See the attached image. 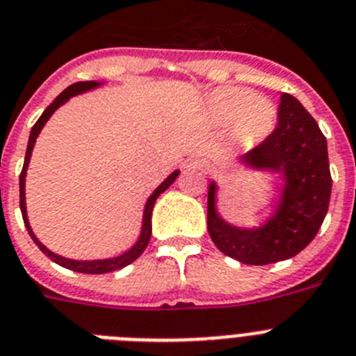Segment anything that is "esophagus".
I'll return each mask as SVG.
<instances>
[{"mask_svg": "<svg viewBox=\"0 0 356 356\" xmlns=\"http://www.w3.org/2000/svg\"><path fill=\"white\" fill-rule=\"evenodd\" d=\"M188 166L193 170H199V172H208V170H210V163L206 159H193Z\"/></svg>", "mask_w": 356, "mask_h": 356, "instance_id": "obj_1", "label": "esophagus"}]
</instances>
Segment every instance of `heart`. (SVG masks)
<instances>
[{
    "label": "heart",
    "mask_w": 356,
    "mask_h": 356,
    "mask_svg": "<svg viewBox=\"0 0 356 356\" xmlns=\"http://www.w3.org/2000/svg\"><path fill=\"white\" fill-rule=\"evenodd\" d=\"M211 113L222 124L235 122L237 136L248 143H257L271 132L277 110L268 99L255 97L244 88H222L211 99Z\"/></svg>",
    "instance_id": "b5f03b06"
}]
</instances>
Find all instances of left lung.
I'll return each mask as SVG.
<instances>
[{"label": "left lung", "instance_id": "1", "mask_svg": "<svg viewBox=\"0 0 356 356\" xmlns=\"http://www.w3.org/2000/svg\"><path fill=\"white\" fill-rule=\"evenodd\" d=\"M241 163L282 173L277 210L261 228L232 226L215 210V183L208 190V232L224 255L243 264L264 266L291 259L315 238L327 213L331 173L324 134L293 95L282 94L279 122Z\"/></svg>", "mask_w": 356, "mask_h": 356}]
</instances>
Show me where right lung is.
Returning <instances> with one entry per match:
<instances>
[{
  "mask_svg": "<svg viewBox=\"0 0 356 356\" xmlns=\"http://www.w3.org/2000/svg\"><path fill=\"white\" fill-rule=\"evenodd\" d=\"M97 85H99V83H95V81L74 83V85L68 86L67 90H63L61 94H59L58 97H56V99H54L52 103H50L49 106L44 108V112L41 113V118L35 121V124L32 127V130H31L29 146H26V154H25V163H23V170H21V175H19V208H21V215H23V222H25L26 232H29V235L32 237V241H34L41 252L49 257V259H52L56 264L63 266V268H67V270L77 271V273H88V275H101V273H108V271L121 270V268H124V266L132 264L137 257L145 252L146 246H148V243H150L152 210H154L155 201H157V197H159L161 193H163L164 190H166V188H168L179 175V172L175 170V172H173L172 175H168V179H164L163 183L157 186V190H155V192L148 197V201H146V206H145V213H143L141 235H139V238H137V243L134 244V246L130 248L127 253H122V255L113 257V259H104V261H72V259H65V257H61V255H56V253H52L50 250H47V248H44L43 244L38 241V237L32 234V228H31V224H29V219H26V206H25V175H26V166H29V161H31L32 148H34L35 137L40 136L41 128L44 127V122L49 121L50 115H52V113L56 112V110H58L63 103H67L72 95L83 94V92L90 90V88H95Z\"/></svg>",
  "mask_w": 356,
  "mask_h": 356,
  "instance_id": "1",
  "label": "right lung"
}]
</instances>
